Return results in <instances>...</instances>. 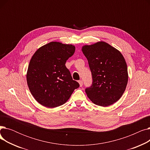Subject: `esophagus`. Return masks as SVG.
Segmentation results:
<instances>
[{
    "label": "esophagus",
    "instance_id": "esophagus-1",
    "mask_svg": "<svg viewBox=\"0 0 150 150\" xmlns=\"http://www.w3.org/2000/svg\"><path fill=\"white\" fill-rule=\"evenodd\" d=\"M78 83H79V84H80V87H81V86H83V81L82 80H80V81H78Z\"/></svg>",
    "mask_w": 150,
    "mask_h": 150
}]
</instances>
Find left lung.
Returning a JSON list of instances; mask_svg holds the SVG:
<instances>
[{
    "label": "left lung",
    "mask_w": 150,
    "mask_h": 150,
    "mask_svg": "<svg viewBox=\"0 0 150 150\" xmlns=\"http://www.w3.org/2000/svg\"><path fill=\"white\" fill-rule=\"evenodd\" d=\"M81 50L87 58L92 85L86 89L92 103L107 107L119 100L128 81L127 64L121 52L104 41L84 45Z\"/></svg>",
    "instance_id": "obj_1"
}]
</instances>
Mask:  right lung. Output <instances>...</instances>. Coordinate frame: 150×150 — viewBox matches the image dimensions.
<instances>
[{"label": "right lung", "mask_w": 150, "mask_h": 150, "mask_svg": "<svg viewBox=\"0 0 150 150\" xmlns=\"http://www.w3.org/2000/svg\"><path fill=\"white\" fill-rule=\"evenodd\" d=\"M75 51L72 44L52 41L39 47L33 54L26 77L31 95L39 104L49 108L59 106L79 88L65 66Z\"/></svg>", "instance_id": "right-lung-1"}]
</instances>
